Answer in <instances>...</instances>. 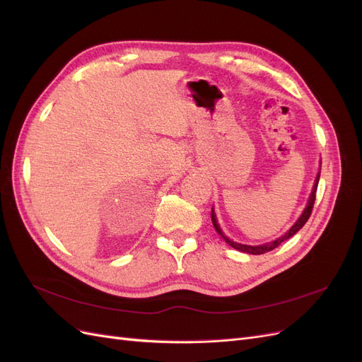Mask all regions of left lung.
Masks as SVG:
<instances>
[{"mask_svg":"<svg viewBox=\"0 0 362 362\" xmlns=\"http://www.w3.org/2000/svg\"><path fill=\"white\" fill-rule=\"evenodd\" d=\"M319 178H320V175H317V180H315V184H314V189H313V193H311V196H310V201H308V205H306V208L303 210V213H302V216L299 217V221L296 222L291 228H290V231L288 233H286L284 234L282 237H279V238H276L275 242H272V243H266V245H261V246H247V245H240V243H235V242H233V240H229V238H226L225 235H223V233H222V229H221V226L217 225V221H216V214H214V210H211V221H213V225H214V228H216V231L221 234L223 238H225V242L229 245V246H233L234 249H237V250H242V252H246V254H252V255H261V254H266V252H270V250H273L275 247H278L282 242H286V240H288L290 237H293L296 233L299 231V229L308 222V218H310V216H311V213H313V206H314V202H315V192H317V185H319Z\"/></svg>","mask_w":362,"mask_h":362,"instance_id":"8db88e82","label":"left lung"}]
</instances>
